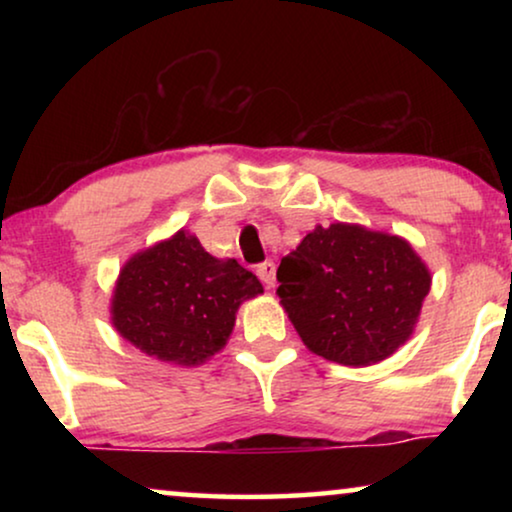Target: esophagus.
I'll use <instances>...</instances> for the list:
<instances>
[{
    "label": "esophagus",
    "instance_id": "34e87169",
    "mask_svg": "<svg viewBox=\"0 0 512 512\" xmlns=\"http://www.w3.org/2000/svg\"><path fill=\"white\" fill-rule=\"evenodd\" d=\"M256 272H258V277H261V282L268 286V289H275V284H277V265L272 263V261H265V263H261L256 268Z\"/></svg>",
    "mask_w": 512,
    "mask_h": 512
}]
</instances>
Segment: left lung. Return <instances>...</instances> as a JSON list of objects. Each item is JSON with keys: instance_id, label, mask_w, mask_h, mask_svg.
Instances as JSON below:
<instances>
[{"instance_id": "8db88e82", "label": "left lung", "mask_w": 512, "mask_h": 512, "mask_svg": "<svg viewBox=\"0 0 512 512\" xmlns=\"http://www.w3.org/2000/svg\"><path fill=\"white\" fill-rule=\"evenodd\" d=\"M279 303L305 347L340 366H373L415 333L431 272L401 235L335 221L282 258Z\"/></svg>"}]
</instances>
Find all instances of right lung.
I'll use <instances>...</instances> for the list:
<instances>
[{
  "instance_id": "add662e5",
  "label": "right lung",
  "mask_w": 512,
  "mask_h": 512,
  "mask_svg": "<svg viewBox=\"0 0 512 512\" xmlns=\"http://www.w3.org/2000/svg\"><path fill=\"white\" fill-rule=\"evenodd\" d=\"M263 293L235 258L207 254L188 230L130 256L111 296V324L139 352L200 366L226 347L244 300Z\"/></svg>"
}]
</instances>
